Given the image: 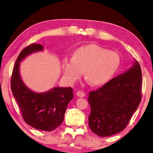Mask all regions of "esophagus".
<instances>
[{"instance_id":"obj_1","label":"esophagus","mask_w":153,"mask_h":153,"mask_svg":"<svg viewBox=\"0 0 153 153\" xmlns=\"http://www.w3.org/2000/svg\"><path fill=\"white\" fill-rule=\"evenodd\" d=\"M76 96H78V97H85V94L84 92H82V91H78L76 92Z\"/></svg>"}]
</instances>
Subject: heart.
<instances>
[{"instance_id":"heart-1","label":"heart","mask_w":153,"mask_h":153,"mask_svg":"<svg viewBox=\"0 0 153 153\" xmlns=\"http://www.w3.org/2000/svg\"><path fill=\"white\" fill-rule=\"evenodd\" d=\"M120 65L118 54L102 46L90 44L76 49L72 58L63 59L62 66L65 79L72 84L85 77L92 86H101L111 80Z\"/></svg>"}]
</instances>
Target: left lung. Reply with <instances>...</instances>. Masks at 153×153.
Here are the masks:
<instances>
[{
  "instance_id": "1",
  "label": "left lung",
  "mask_w": 153,
  "mask_h": 153,
  "mask_svg": "<svg viewBox=\"0 0 153 153\" xmlns=\"http://www.w3.org/2000/svg\"><path fill=\"white\" fill-rule=\"evenodd\" d=\"M142 70L137 61L88 96L91 112L89 126L100 137L121 132L137 110L142 98Z\"/></svg>"
}]
</instances>
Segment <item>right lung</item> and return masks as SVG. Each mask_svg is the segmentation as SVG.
I'll use <instances>...</instances> for the list:
<instances>
[{"label": "right lung", "instance_id": "right-lung-1", "mask_svg": "<svg viewBox=\"0 0 153 153\" xmlns=\"http://www.w3.org/2000/svg\"><path fill=\"white\" fill-rule=\"evenodd\" d=\"M44 50L41 44H31L21 51L13 69L11 88L25 123L37 130L51 131L63 123L68 105L73 99L72 88L55 87L36 92L26 85L20 73V63L27 56Z\"/></svg>", "mask_w": 153, "mask_h": 153}]
</instances>
